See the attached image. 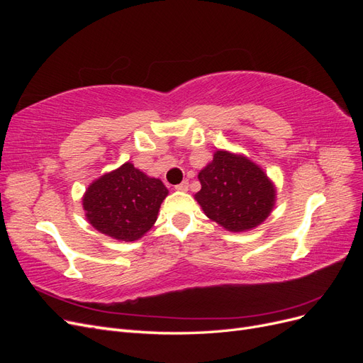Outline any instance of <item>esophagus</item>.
Returning a JSON list of instances; mask_svg holds the SVG:
<instances>
[{
    "instance_id": "1",
    "label": "esophagus",
    "mask_w": 363,
    "mask_h": 363,
    "mask_svg": "<svg viewBox=\"0 0 363 363\" xmlns=\"http://www.w3.org/2000/svg\"><path fill=\"white\" fill-rule=\"evenodd\" d=\"M188 188H189V183L186 182V180H183L180 184L175 186V189H177V191H182V192H186V191H188Z\"/></svg>"
}]
</instances>
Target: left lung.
<instances>
[{
    "mask_svg": "<svg viewBox=\"0 0 363 363\" xmlns=\"http://www.w3.org/2000/svg\"><path fill=\"white\" fill-rule=\"evenodd\" d=\"M195 194L204 213L228 232H247L269 216L276 188L263 169L245 156L218 150L199 174Z\"/></svg>",
    "mask_w": 363,
    "mask_h": 363,
    "instance_id": "obj_1",
    "label": "left lung"
}]
</instances>
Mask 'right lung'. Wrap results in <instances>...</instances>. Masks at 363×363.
<instances>
[{"label":"right lung","mask_w":363,"mask_h":363,"mask_svg":"<svg viewBox=\"0 0 363 363\" xmlns=\"http://www.w3.org/2000/svg\"><path fill=\"white\" fill-rule=\"evenodd\" d=\"M168 189L162 180L124 163L89 184L83 208L89 224L118 240H138L155 225Z\"/></svg>","instance_id":"1"}]
</instances>
